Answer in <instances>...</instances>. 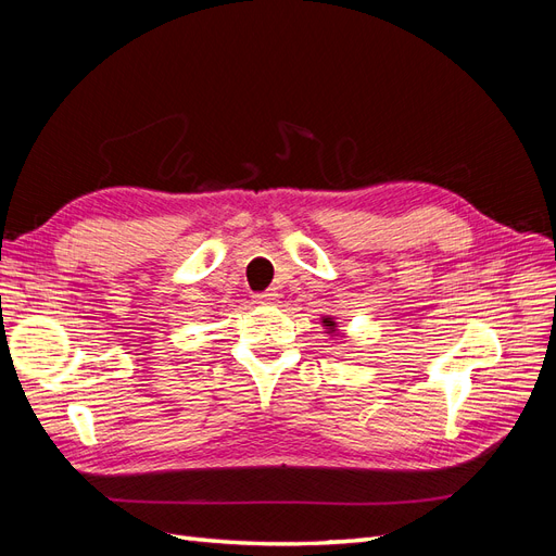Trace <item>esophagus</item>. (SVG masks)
I'll return each instance as SVG.
<instances>
[{"instance_id": "obj_1", "label": "esophagus", "mask_w": 556, "mask_h": 556, "mask_svg": "<svg viewBox=\"0 0 556 556\" xmlns=\"http://www.w3.org/2000/svg\"><path fill=\"white\" fill-rule=\"evenodd\" d=\"M276 292H271V290H266V292H260V294H255V299H257V304H274L276 301Z\"/></svg>"}]
</instances>
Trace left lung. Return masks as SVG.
I'll use <instances>...</instances> for the list:
<instances>
[{
	"label": "left lung",
	"mask_w": 556,
	"mask_h": 556,
	"mask_svg": "<svg viewBox=\"0 0 556 556\" xmlns=\"http://www.w3.org/2000/svg\"><path fill=\"white\" fill-rule=\"evenodd\" d=\"M323 325L329 329V333H333V331H336V323H333L331 317H325V319H323Z\"/></svg>",
	"instance_id": "8db88e82"
}]
</instances>
